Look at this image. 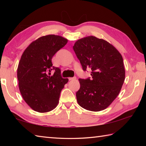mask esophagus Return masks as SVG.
<instances>
[{"mask_svg":"<svg viewBox=\"0 0 146 146\" xmlns=\"http://www.w3.org/2000/svg\"><path fill=\"white\" fill-rule=\"evenodd\" d=\"M76 77H74V78H68V79H69V80H70V81H71V80H76Z\"/></svg>","mask_w":146,"mask_h":146,"instance_id":"34e87169","label":"esophagus"}]
</instances>
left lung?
<instances>
[{"label":"left lung","mask_w":146,"mask_h":146,"mask_svg":"<svg viewBox=\"0 0 146 146\" xmlns=\"http://www.w3.org/2000/svg\"><path fill=\"white\" fill-rule=\"evenodd\" d=\"M73 49L83 70H92V80H78V104L89 111L105 110L117 98L124 82L122 55L110 43L93 36L77 40Z\"/></svg>","instance_id":"1"}]
</instances>
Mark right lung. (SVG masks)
I'll use <instances>...</instances> for the list:
<instances>
[{"instance_id":"1","label":"right lung","mask_w":146,"mask_h":146,"mask_svg":"<svg viewBox=\"0 0 146 146\" xmlns=\"http://www.w3.org/2000/svg\"><path fill=\"white\" fill-rule=\"evenodd\" d=\"M67 42L61 36H43L31 43L21 56L17 71L19 88L24 100L36 111L48 112L59 103L68 79L62 78L60 69L52 66L51 60Z\"/></svg>"}]
</instances>
